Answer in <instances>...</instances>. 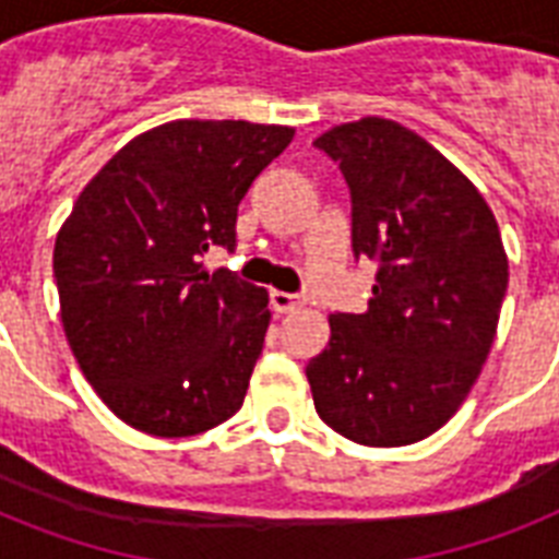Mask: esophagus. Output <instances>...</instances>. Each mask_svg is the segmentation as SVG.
<instances>
[{"mask_svg": "<svg viewBox=\"0 0 559 559\" xmlns=\"http://www.w3.org/2000/svg\"><path fill=\"white\" fill-rule=\"evenodd\" d=\"M270 301L275 313H293L296 307L305 305V298L298 296V293H284V289H272Z\"/></svg>", "mask_w": 559, "mask_h": 559, "instance_id": "esophagus-1", "label": "esophagus"}]
</instances>
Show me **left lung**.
<instances>
[{
	"mask_svg": "<svg viewBox=\"0 0 559 559\" xmlns=\"http://www.w3.org/2000/svg\"><path fill=\"white\" fill-rule=\"evenodd\" d=\"M350 188V246L377 261L366 313H333L307 362L316 412L366 447H406L450 420L478 380L508 289L485 197L408 127L359 118L316 139Z\"/></svg>",
	"mask_w": 559,
	"mask_h": 559,
	"instance_id": "1",
	"label": "left lung"
}]
</instances>
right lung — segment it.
Here are the masks:
<instances>
[{
    "label": "right lung",
    "mask_w": 559,
    "mask_h": 559,
    "mask_svg": "<svg viewBox=\"0 0 559 559\" xmlns=\"http://www.w3.org/2000/svg\"><path fill=\"white\" fill-rule=\"evenodd\" d=\"M296 130L170 121L127 142L57 231L60 319L83 377L127 426L188 438L243 406L270 328L266 289L205 272L237 205Z\"/></svg>",
    "instance_id": "1"
}]
</instances>
